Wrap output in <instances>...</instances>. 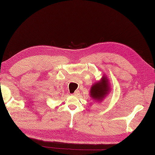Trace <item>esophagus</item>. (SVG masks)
I'll return each mask as SVG.
<instances>
[{
    "label": "esophagus",
    "instance_id": "34e87169",
    "mask_svg": "<svg viewBox=\"0 0 155 155\" xmlns=\"http://www.w3.org/2000/svg\"><path fill=\"white\" fill-rule=\"evenodd\" d=\"M78 93H79V92H78V91H75V92L73 93L72 95H73V96H76V95H77L78 94Z\"/></svg>",
    "mask_w": 155,
    "mask_h": 155
}]
</instances>
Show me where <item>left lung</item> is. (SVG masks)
<instances>
[{
  "label": "left lung",
  "instance_id": "left-lung-1",
  "mask_svg": "<svg viewBox=\"0 0 155 155\" xmlns=\"http://www.w3.org/2000/svg\"><path fill=\"white\" fill-rule=\"evenodd\" d=\"M110 91V84L106 76L104 75L100 82L95 83L91 88V98L97 101H102Z\"/></svg>",
  "mask_w": 155,
  "mask_h": 155
}]
</instances>
